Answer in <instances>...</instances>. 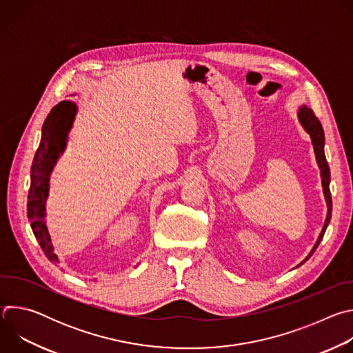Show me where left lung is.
Listing matches in <instances>:
<instances>
[{
    "mask_svg": "<svg viewBox=\"0 0 353 353\" xmlns=\"http://www.w3.org/2000/svg\"><path fill=\"white\" fill-rule=\"evenodd\" d=\"M299 120L301 123V125L305 127V130L310 134L312 137V141H313V146H314V154H316V158H317V162H319V166L321 169V177H323V187H324V194H325V199H327V205H328V214H327V219H325V223H324V228L320 233V237L316 243V245L313 247L312 253L307 256L306 260H309L313 253L316 251V248L319 247L325 230H327V226L331 221V212H332V198H331V191H330V168H328V162L325 159V154H324V142H325V138H324V130H323V125L320 123V120L316 117L314 112L310 109V108H306V106H301L300 110H299ZM305 260V261H306ZM303 261V263H305Z\"/></svg>",
    "mask_w": 353,
    "mask_h": 353,
    "instance_id": "8db88e82",
    "label": "left lung"
}]
</instances>
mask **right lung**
<instances>
[{
    "mask_svg": "<svg viewBox=\"0 0 353 353\" xmlns=\"http://www.w3.org/2000/svg\"><path fill=\"white\" fill-rule=\"evenodd\" d=\"M77 106L71 102H60L50 112L41 128L40 145L36 150L33 165L30 169V188L28 195V218L32 230L37 239L46 257L59 264L54 248L50 240L44 222V201L48 191V177L52 169L65 146L67 134L72 125Z\"/></svg>",
    "mask_w": 353,
    "mask_h": 353,
    "instance_id": "add662e5",
    "label": "right lung"
}]
</instances>
